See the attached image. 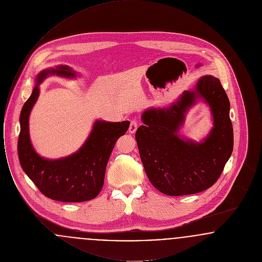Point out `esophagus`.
Listing matches in <instances>:
<instances>
[{"mask_svg": "<svg viewBox=\"0 0 262 262\" xmlns=\"http://www.w3.org/2000/svg\"><path fill=\"white\" fill-rule=\"evenodd\" d=\"M137 128V119H133L130 121V125H129V128H128V132L130 134H135Z\"/></svg>", "mask_w": 262, "mask_h": 262, "instance_id": "obj_1", "label": "esophagus"}]
</instances>
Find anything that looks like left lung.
Returning <instances> with one entry per match:
<instances>
[{"label": "left lung", "instance_id": "left-lung-1", "mask_svg": "<svg viewBox=\"0 0 262 262\" xmlns=\"http://www.w3.org/2000/svg\"><path fill=\"white\" fill-rule=\"evenodd\" d=\"M198 96L212 108L214 127L204 143L196 145L176 135L184 113ZM230 102L219 78L202 76L193 91L164 109L142 115L137 128V146L150 183L164 194H193L212 187L224 170L234 146Z\"/></svg>", "mask_w": 262, "mask_h": 262}]
</instances>
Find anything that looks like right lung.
<instances>
[{
	"label": "right lung",
	"instance_id": "obj_1",
	"mask_svg": "<svg viewBox=\"0 0 262 262\" xmlns=\"http://www.w3.org/2000/svg\"><path fill=\"white\" fill-rule=\"evenodd\" d=\"M51 73L75 75L68 67L42 72L37 83ZM39 95L37 86L20 112V132L17 153L20 165L38 189L51 200L63 202H81L93 200L103 187L107 163L119 137L128 129L129 122L109 123L97 121L84 145L76 153L59 160L41 158L33 150L28 134V118Z\"/></svg>",
	"mask_w": 262,
	"mask_h": 262
}]
</instances>
